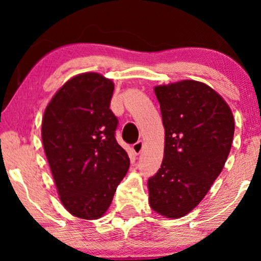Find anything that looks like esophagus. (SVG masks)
<instances>
[{
    "mask_svg": "<svg viewBox=\"0 0 261 261\" xmlns=\"http://www.w3.org/2000/svg\"><path fill=\"white\" fill-rule=\"evenodd\" d=\"M132 148H133L135 154H140L142 148H144V142H142L141 140H139V141L135 142L133 146H132Z\"/></svg>",
    "mask_w": 261,
    "mask_h": 261,
    "instance_id": "esophagus-1",
    "label": "esophagus"
}]
</instances>
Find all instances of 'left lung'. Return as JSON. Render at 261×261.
Returning <instances> with one entry per match:
<instances>
[{
	"mask_svg": "<svg viewBox=\"0 0 261 261\" xmlns=\"http://www.w3.org/2000/svg\"><path fill=\"white\" fill-rule=\"evenodd\" d=\"M154 92L165 148L162 166L148 179L149 205L178 219L202 201L220 176L233 142L234 117L224 99L201 82L159 85Z\"/></svg>",
	"mask_w": 261,
	"mask_h": 261,
	"instance_id": "8db88e82",
	"label": "left lung"
}]
</instances>
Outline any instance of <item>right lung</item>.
Listing matches in <instances>:
<instances>
[{
	"instance_id": "add662e5",
	"label": "right lung",
	"mask_w": 261,
	"mask_h": 261,
	"mask_svg": "<svg viewBox=\"0 0 261 261\" xmlns=\"http://www.w3.org/2000/svg\"><path fill=\"white\" fill-rule=\"evenodd\" d=\"M113 91V82L99 73L78 74L59 89L44 114L42 144L60 201L81 219H98L108 210L129 169L127 152L115 139Z\"/></svg>"
}]
</instances>
